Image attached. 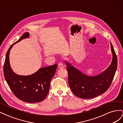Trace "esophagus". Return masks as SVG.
I'll return each instance as SVG.
<instances>
[{"instance_id": "obj_1", "label": "esophagus", "mask_w": 123, "mask_h": 123, "mask_svg": "<svg viewBox=\"0 0 123 123\" xmlns=\"http://www.w3.org/2000/svg\"><path fill=\"white\" fill-rule=\"evenodd\" d=\"M58 67L59 68H63L64 67V64H63V63L62 62H59V64H58Z\"/></svg>"}]
</instances>
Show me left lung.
<instances>
[{
	"instance_id": "8db88e82",
	"label": "left lung",
	"mask_w": 123,
	"mask_h": 123,
	"mask_svg": "<svg viewBox=\"0 0 123 123\" xmlns=\"http://www.w3.org/2000/svg\"><path fill=\"white\" fill-rule=\"evenodd\" d=\"M112 61L109 67L95 76H88L66 62L68 73V83L72 92L77 97L92 98L105 92L111 85L117 69V59L110 42Z\"/></svg>"
}]
</instances>
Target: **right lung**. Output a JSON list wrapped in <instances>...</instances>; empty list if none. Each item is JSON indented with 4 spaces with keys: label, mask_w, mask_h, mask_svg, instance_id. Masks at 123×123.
<instances>
[{
    "label": "right lung",
    "mask_w": 123,
    "mask_h": 123,
    "mask_svg": "<svg viewBox=\"0 0 123 123\" xmlns=\"http://www.w3.org/2000/svg\"><path fill=\"white\" fill-rule=\"evenodd\" d=\"M25 33L11 46L6 56L3 74L5 80L14 95L24 102L33 103L43 101L49 91L50 81L54 76L57 65L40 68L35 73L29 75H18L13 72L10 64V52L13 45L23 39L29 37Z\"/></svg>",
    "instance_id": "add662e5"
}]
</instances>
